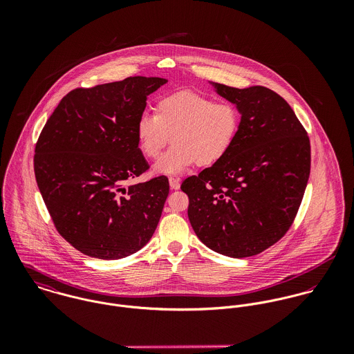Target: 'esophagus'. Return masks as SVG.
<instances>
[{"label": "esophagus", "instance_id": "obj_1", "mask_svg": "<svg viewBox=\"0 0 354 354\" xmlns=\"http://www.w3.org/2000/svg\"><path fill=\"white\" fill-rule=\"evenodd\" d=\"M169 184H170V188H171V189H178V188H180V180H178V178L170 177V178H169Z\"/></svg>", "mask_w": 354, "mask_h": 354}]
</instances>
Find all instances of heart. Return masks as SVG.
<instances>
[{"label": "heart", "instance_id": "1", "mask_svg": "<svg viewBox=\"0 0 354 354\" xmlns=\"http://www.w3.org/2000/svg\"><path fill=\"white\" fill-rule=\"evenodd\" d=\"M240 128L239 109L225 101H214L192 91H177L160 98L155 114L143 113L136 122L139 149L155 159L158 174H178L194 165L211 166L232 150Z\"/></svg>", "mask_w": 354, "mask_h": 354}]
</instances>
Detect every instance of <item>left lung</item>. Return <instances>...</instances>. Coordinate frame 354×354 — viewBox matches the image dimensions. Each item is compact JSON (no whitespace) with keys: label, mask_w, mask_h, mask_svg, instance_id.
<instances>
[{"label":"left lung","mask_w":354,"mask_h":354,"mask_svg":"<svg viewBox=\"0 0 354 354\" xmlns=\"http://www.w3.org/2000/svg\"><path fill=\"white\" fill-rule=\"evenodd\" d=\"M241 113L229 153L181 184L188 218L204 245L248 257L274 245L290 229L310 171L303 124L281 95L263 86L212 83Z\"/></svg>","instance_id":"1"}]
</instances>
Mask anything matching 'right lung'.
<instances>
[{
    "label": "right lung",
    "instance_id": "add662e5",
    "mask_svg": "<svg viewBox=\"0 0 354 354\" xmlns=\"http://www.w3.org/2000/svg\"><path fill=\"white\" fill-rule=\"evenodd\" d=\"M167 80L135 76L68 93L34 155L38 188L57 232L87 256L115 260L152 237L169 195L166 176L128 185L149 170L136 122Z\"/></svg>",
    "mask_w": 354,
    "mask_h": 354
}]
</instances>
